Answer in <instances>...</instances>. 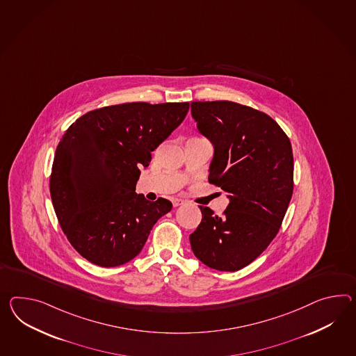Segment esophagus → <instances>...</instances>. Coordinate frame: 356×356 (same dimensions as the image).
<instances>
[{
  "mask_svg": "<svg viewBox=\"0 0 356 356\" xmlns=\"http://www.w3.org/2000/svg\"><path fill=\"white\" fill-rule=\"evenodd\" d=\"M185 202L184 200H180V198H174L172 200V204H174V207H179V206H182Z\"/></svg>",
  "mask_w": 356,
  "mask_h": 356,
  "instance_id": "esophagus-1",
  "label": "esophagus"
}]
</instances>
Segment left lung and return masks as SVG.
Segmentation results:
<instances>
[{"instance_id": "8db88e82", "label": "left lung", "mask_w": 356, "mask_h": 356, "mask_svg": "<svg viewBox=\"0 0 356 356\" xmlns=\"http://www.w3.org/2000/svg\"><path fill=\"white\" fill-rule=\"evenodd\" d=\"M191 115L215 153L209 181L229 198L222 216L202 207L191 234L195 257L211 269L236 271L275 238L293 193V153L268 114L233 102H193Z\"/></svg>"}]
</instances>
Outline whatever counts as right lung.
I'll return each mask as SVG.
<instances>
[{
  "mask_svg": "<svg viewBox=\"0 0 356 356\" xmlns=\"http://www.w3.org/2000/svg\"><path fill=\"white\" fill-rule=\"evenodd\" d=\"M189 103H126L91 111L56 147L50 194L64 234L82 257L102 268L139 254L152 227L170 212L165 198L136 194L140 170L180 126Z\"/></svg>",
  "mask_w": 356,
  "mask_h": 356,
  "instance_id": "1",
  "label": "right lung"
}]
</instances>
